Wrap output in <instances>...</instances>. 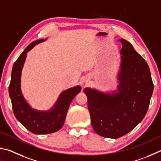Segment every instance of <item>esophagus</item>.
<instances>
[{
    "label": "esophagus",
    "mask_w": 161,
    "mask_h": 161,
    "mask_svg": "<svg viewBox=\"0 0 161 161\" xmlns=\"http://www.w3.org/2000/svg\"><path fill=\"white\" fill-rule=\"evenodd\" d=\"M89 80H90V78H87L86 80H85V83H88Z\"/></svg>",
    "instance_id": "34e87169"
}]
</instances>
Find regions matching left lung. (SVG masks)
<instances>
[{"label":"left lung","mask_w":161,"mask_h":161,"mask_svg":"<svg viewBox=\"0 0 161 161\" xmlns=\"http://www.w3.org/2000/svg\"><path fill=\"white\" fill-rule=\"evenodd\" d=\"M121 62L117 90L103 92L86 88L94 131L101 136L117 139L142 122L147 112L153 83L146 61L130 42L120 39Z\"/></svg>","instance_id":"8db88e82"}]
</instances>
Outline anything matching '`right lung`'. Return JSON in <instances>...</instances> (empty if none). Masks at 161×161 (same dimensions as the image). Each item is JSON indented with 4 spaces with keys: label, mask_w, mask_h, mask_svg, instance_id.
<instances>
[{
    "label": "right lung",
    "mask_w": 161,
    "mask_h": 161,
    "mask_svg": "<svg viewBox=\"0 0 161 161\" xmlns=\"http://www.w3.org/2000/svg\"><path fill=\"white\" fill-rule=\"evenodd\" d=\"M46 39L33 42L22 52L13 65L9 95L12 102L14 114L19 122L30 131L35 134H52L58 131L64 124L68 109L73 98L81 91L76 86L62 91L56 102L48 110H37L32 108L25 99L21 91V75L27 53Z\"/></svg>",
    "instance_id": "add662e5"
}]
</instances>
